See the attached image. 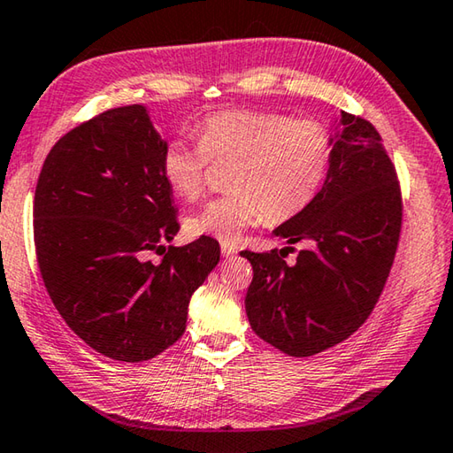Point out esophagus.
<instances>
[{
	"label": "esophagus",
	"mask_w": 453,
	"mask_h": 453,
	"mask_svg": "<svg viewBox=\"0 0 453 453\" xmlns=\"http://www.w3.org/2000/svg\"><path fill=\"white\" fill-rule=\"evenodd\" d=\"M220 250H222V257L225 258H231L236 255V249L233 247V244H220Z\"/></svg>",
	"instance_id": "34e87169"
}]
</instances>
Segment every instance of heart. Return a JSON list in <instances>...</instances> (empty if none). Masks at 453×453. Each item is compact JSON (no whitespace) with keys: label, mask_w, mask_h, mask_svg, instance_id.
Masks as SVG:
<instances>
[{"label":"heart","mask_w":453,"mask_h":453,"mask_svg":"<svg viewBox=\"0 0 453 453\" xmlns=\"http://www.w3.org/2000/svg\"><path fill=\"white\" fill-rule=\"evenodd\" d=\"M198 142H166L161 173L174 195L193 203L204 193L211 163L233 165L231 193L204 204L187 219L193 236L234 244L242 233L268 219L284 222L311 204L326 179L332 139L312 119L271 111H220L196 127Z\"/></svg>","instance_id":"heart-1"}]
</instances>
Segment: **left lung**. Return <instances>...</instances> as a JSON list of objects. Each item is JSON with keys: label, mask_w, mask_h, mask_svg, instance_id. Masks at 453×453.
I'll list each match as a JSON object with an SVG mask.
<instances>
[{"label": "left lung", "mask_w": 453, "mask_h": 453, "mask_svg": "<svg viewBox=\"0 0 453 453\" xmlns=\"http://www.w3.org/2000/svg\"><path fill=\"white\" fill-rule=\"evenodd\" d=\"M332 131L319 195L274 228L288 247L241 252L255 273L244 298L252 330L296 358L328 350L366 322L400 239V185L380 133L344 111ZM300 240L309 247L288 265L283 257Z\"/></svg>", "instance_id": "obj_1"}]
</instances>
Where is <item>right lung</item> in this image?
<instances>
[{
    "instance_id": "obj_1",
    "label": "right lung",
    "mask_w": 453,
    "mask_h": 453,
    "mask_svg": "<svg viewBox=\"0 0 453 453\" xmlns=\"http://www.w3.org/2000/svg\"><path fill=\"white\" fill-rule=\"evenodd\" d=\"M165 147L145 105L109 109L55 142L35 188L45 288L67 326L119 362L150 360L177 342L190 296L220 260L211 236L165 249L157 265L146 260L179 233Z\"/></svg>"
}]
</instances>
